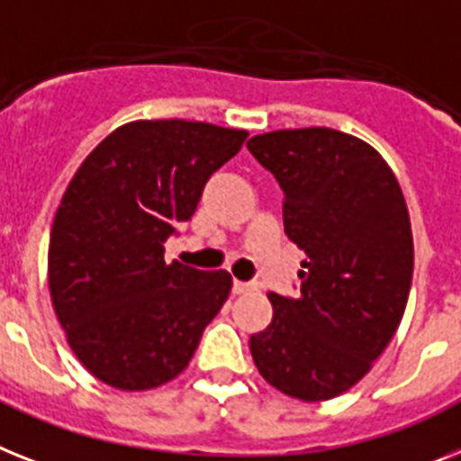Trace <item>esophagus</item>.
Instances as JSON below:
<instances>
[{
  "instance_id": "obj_1",
  "label": "esophagus",
  "mask_w": 461,
  "mask_h": 461,
  "mask_svg": "<svg viewBox=\"0 0 461 461\" xmlns=\"http://www.w3.org/2000/svg\"><path fill=\"white\" fill-rule=\"evenodd\" d=\"M258 285L250 284V281H234V285H231V290L237 293V295H243V293H250V290H255Z\"/></svg>"
}]
</instances>
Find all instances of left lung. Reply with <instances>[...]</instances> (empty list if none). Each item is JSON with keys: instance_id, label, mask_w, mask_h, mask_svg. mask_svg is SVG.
I'll list each match as a JSON object with an SVG mask.
<instances>
[{"instance_id": "left-lung-1", "label": "left lung", "mask_w": 461, "mask_h": 461, "mask_svg": "<svg viewBox=\"0 0 461 461\" xmlns=\"http://www.w3.org/2000/svg\"><path fill=\"white\" fill-rule=\"evenodd\" d=\"M249 149L284 189V227L307 260L295 300L269 293L274 316L250 338L274 389L319 403L373 368L403 319L412 284V230L382 154L335 129L253 135Z\"/></svg>"}]
</instances>
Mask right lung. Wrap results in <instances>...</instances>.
<instances>
[{
    "label": "right lung",
    "instance_id": "right-lung-1",
    "mask_svg": "<svg viewBox=\"0 0 461 461\" xmlns=\"http://www.w3.org/2000/svg\"><path fill=\"white\" fill-rule=\"evenodd\" d=\"M249 131L138 119L112 131L65 189L49 241V290L69 349L100 382L147 392L187 368L231 274L164 260L176 222Z\"/></svg>",
    "mask_w": 461,
    "mask_h": 461
}]
</instances>
